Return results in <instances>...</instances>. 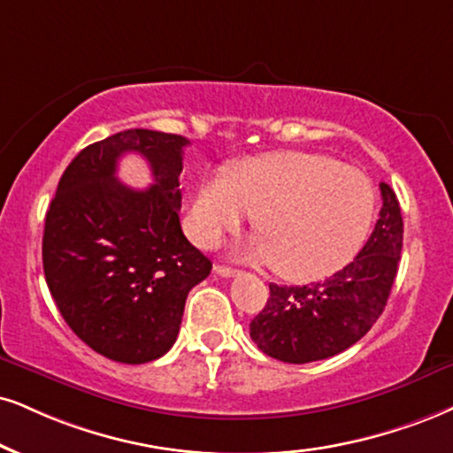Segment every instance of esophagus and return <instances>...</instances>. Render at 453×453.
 <instances>
[{
	"label": "esophagus",
	"instance_id": "1",
	"mask_svg": "<svg viewBox=\"0 0 453 453\" xmlns=\"http://www.w3.org/2000/svg\"><path fill=\"white\" fill-rule=\"evenodd\" d=\"M214 271L218 273L220 277H235L237 275V269H233V266H225V265H216Z\"/></svg>",
	"mask_w": 453,
	"mask_h": 453
}]
</instances>
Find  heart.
I'll return each instance as SVG.
<instances>
[{
  "instance_id": "b5f03b06",
  "label": "heart",
  "mask_w": 453,
  "mask_h": 453,
  "mask_svg": "<svg viewBox=\"0 0 453 453\" xmlns=\"http://www.w3.org/2000/svg\"><path fill=\"white\" fill-rule=\"evenodd\" d=\"M376 210L363 172L315 153H275L237 164L231 174L203 178L191 203V231L214 243L254 214V258L281 277H326L357 254Z\"/></svg>"
}]
</instances>
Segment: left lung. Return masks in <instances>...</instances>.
Here are the masks:
<instances>
[{
  "mask_svg": "<svg viewBox=\"0 0 453 453\" xmlns=\"http://www.w3.org/2000/svg\"><path fill=\"white\" fill-rule=\"evenodd\" d=\"M382 208L370 239L342 271L309 286H275L250 323L265 355L286 363L327 359L370 332L387 306L403 248L397 195L380 182Z\"/></svg>",
  "mask_w": 453,
  "mask_h": 453,
  "instance_id": "left-lung-1",
  "label": "left lung"
}]
</instances>
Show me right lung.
Returning a JSON list of instances; mask_svg holds the SVG:
<instances>
[{
	"label": "right lung",
	"mask_w": 453,
	"mask_h": 453,
	"mask_svg": "<svg viewBox=\"0 0 453 453\" xmlns=\"http://www.w3.org/2000/svg\"><path fill=\"white\" fill-rule=\"evenodd\" d=\"M178 134L126 130L80 150L60 178L43 226V273L77 338L107 359L147 363L176 342L184 303L211 262L180 228ZM148 159L156 182L116 180L121 154Z\"/></svg>",
	"instance_id": "add662e5"
}]
</instances>
